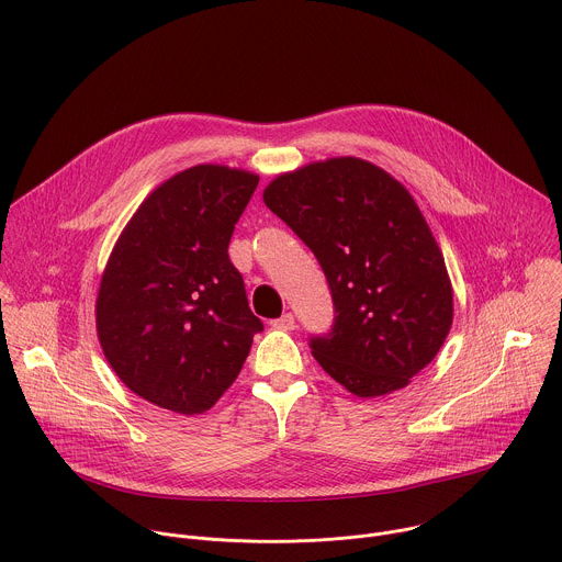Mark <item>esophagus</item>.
<instances>
[{"label":"esophagus","mask_w":562,"mask_h":562,"mask_svg":"<svg viewBox=\"0 0 562 562\" xmlns=\"http://www.w3.org/2000/svg\"><path fill=\"white\" fill-rule=\"evenodd\" d=\"M271 326H273V328H278V330H293V328H295V317H293L291 313H284L282 317L273 319V322H271Z\"/></svg>","instance_id":"obj_1"}]
</instances>
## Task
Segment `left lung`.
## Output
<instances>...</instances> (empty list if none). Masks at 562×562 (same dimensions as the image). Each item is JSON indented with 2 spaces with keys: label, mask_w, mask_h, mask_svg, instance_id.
I'll return each mask as SVG.
<instances>
[{
  "label": "left lung",
  "mask_w": 562,
  "mask_h": 562,
  "mask_svg": "<svg viewBox=\"0 0 562 562\" xmlns=\"http://www.w3.org/2000/svg\"><path fill=\"white\" fill-rule=\"evenodd\" d=\"M262 199L326 276L335 319L308 341L317 363L357 397L408 386L450 333L452 284L406 187L341 156L278 176Z\"/></svg>",
  "instance_id": "obj_1"
}]
</instances>
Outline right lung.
<instances>
[{"instance_id": "1", "label": "right lung", "mask_w": 562, "mask_h": 562, "mask_svg": "<svg viewBox=\"0 0 562 562\" xmlns=\"http://www.w3.org/2000/svg\"><path fill=\"white\" fill-rule=\"evenodd\" d=\"M258 180L225 165L184 169L143 201L112 249L99 341L119 380L158 408L210 411L265 328L227 251Z\"/></svg>"}]
</instances>
